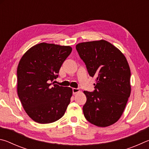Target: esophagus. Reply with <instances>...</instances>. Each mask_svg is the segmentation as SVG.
<instances>
[{
    "mask_svg": "<svg viewBox=\"0 0 149 149\" xmlns=\"http://www.w3.org/2000/svg\"><path fill=\"white\" fill-rule=\"evenodd\" d=\"M80 89H79V88H73V89H72L73 94H75V93L80 92Z\"/></svg>",
    "mask_w": 149,
    "mask_h": 149,
    "instance_id": "esophagus-1",
    "label": "esophagus"
}]
</instances>
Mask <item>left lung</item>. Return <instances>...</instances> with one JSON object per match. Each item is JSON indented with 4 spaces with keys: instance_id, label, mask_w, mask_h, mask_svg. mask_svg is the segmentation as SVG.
Instances as JSON below:
<instances>
[{
    "instance_id": "left-lung-1",
    "label": "left lung",
    "mask_w": 149,
    "mask_h": 149,
    "mask_svg": "<svg viewBox=\"0 0 149 149\" xmlns=\"http://www.w3.org/2000/svg\"><path fill=\"white\" fill-rule=\"evenodd\" d=\"M76 48L90 76L96 78L94 92L84 91L85 118L96 126H111L121 117L131 93V72L126 57L105 40L79 43Z\"/></svg>"
}]
</instances>
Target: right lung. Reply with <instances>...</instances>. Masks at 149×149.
<instances>
[{
  "label": "right lung",
  "mask_w": 149,
  "mask_h": 149,
  "mask_svg": "<svg viewBox=\"0 0 149 149\" xmlns=\"http://www.w3.org/2000/svg\"><path fill=\"white\" fill-rule=\"evenodd\" d=\"M72 52L69 46L42 42L23 54L17 69V94L26 113L39 124H49L64 115L72 90L53 86L63 63Z\"/></svg>",
  "instance_id": "add662e5"
}]
</instances>
